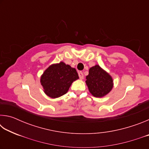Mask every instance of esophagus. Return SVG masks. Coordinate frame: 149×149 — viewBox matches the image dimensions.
Returning <instances> with one entry per match:
<instances>
[{"label":"esophagus","instance_id":"obj_1","mask_svg":"<svg viewBox=\"0 0 149 149\" xmlns=\"http://www.w3.org/2000/svg\"><path fill=\"white\" fill-rule=\"evenodd\" d=\"M78 75H79V77L80 78V79H84V74H83L82 72H78Z\"/></svg>","mask_w":149,"mask_h":149}]
</instances>
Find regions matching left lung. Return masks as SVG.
I'll return each instance as SVG.
<instances>
[{
    "mask_svg": "<svg viewBox=\"0 0 149 149\" xmlns=\"http://www.w3.org/2000/svg\"><path fill=\"white\" fill-rule=\"evenodd\" d=\"M86 84L90 93L95 97H102L113 87L112 77L99 65L91 68L86 77Z\"/></svg>",
    "mask_w": 149,
    "mask_h": 149,
    "instance_id": "1",
    "label": "left lung"
}]
</instances>
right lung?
Listing matches in <instances>:
<instances>
[{
    "label": "right lung",
    "instance_id": "obj_1",
    "mask_svg": "<svg viewBox=\"0 0 149 149\" xmlns=\"http://www.w3.org/2000/svg\"><path fill=\"white\" fill-rule=\"evenodd\" d=\"M79 78L76 70L64 62L52 64L45 70L41 77L44 92L55 99L65 94L73 81Z\"/></svg>",
    "mask_w": 149,
    "mask_h": 149
}]
</instances>
